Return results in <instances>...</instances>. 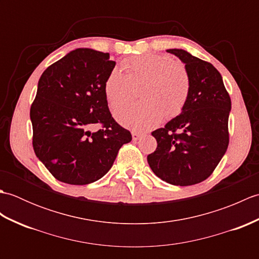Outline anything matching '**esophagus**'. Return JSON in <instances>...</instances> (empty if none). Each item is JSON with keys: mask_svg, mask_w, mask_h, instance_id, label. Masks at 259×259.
Segmentation results:
<instances>
[{"mask_svg": "<svg viewBox=\"0 0 259 259\" xmlns=\"http://www.w3.org/2000/svg\"><path fill=\"white\" fill-rule=\"evenodd\" d=\"M131 135H133V140L134 141H137L141 137V134L137 133V131H133V134H131Z\"/></svg>", "mask_w": 259, "mask_h": 259, "instance_id": "esophagus-1", "label": "esophagus"}]
</instances>
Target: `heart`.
<instances>
[{
	"label": "heart",
	"instance_id": "1",
	"mask_svg": "<svg viewBox=\"0 0 259 259\" xmlns=\"http://www.w3.org/2000/svg\"><path fill=\"white\" fill-rule=\"evenodd\" d=\"M124 73L114 68L104 82V95L112 109L128 102L134 93L133 85L144 83L140 99L144 101L118 109L114 117L125 128L149 130L167 118L179 114L188 100L190 78L181 63L168 56L142 54L123 63Z\"/></svg>",
	"mask_w": 259,
	"mask_h": 259
}]
</instances>
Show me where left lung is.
<instances>
[{
  "label": "left lung",
  "instance_id": "obj_1",
  "mask_svg": "<svg viewBox=\"0 0 259 259\" xmlns=\"http://www.w3.org/2000/svg\"><path fill=\"white\" fill-rule=\"evenodd\" d=\"M167 52L185 64L190 92L180 114L151 133L158 146L147 160L153 174L166 183L191 186L207 179L227 150L232 101L212 64L183 49Z\"/></svg>",
  "mask_w": 259,
  "mask_h": 259
}]
</instances>
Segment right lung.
I'll use <instances>...</instances> for the list:
<instances>
[{
  "label": "right lung",
  "instance_id": "1",
  "mask_svg": "<svg viewBox=\"0 0 259 259\" xmlns=\"http://www.w3.org/2000/svg\"><path fill=\"white\" fill-rule=\"evenodd\" d=\"M115 65L109 53L80 48L42 73L30 118L33 149L53 177L69 185L102 178L130 131L115 122L104 95V82ZM97 123L103 124L92 132Z\"/></svg>",
  "mask_w": 259,
  "mask_h": 259
}]
</instances>
